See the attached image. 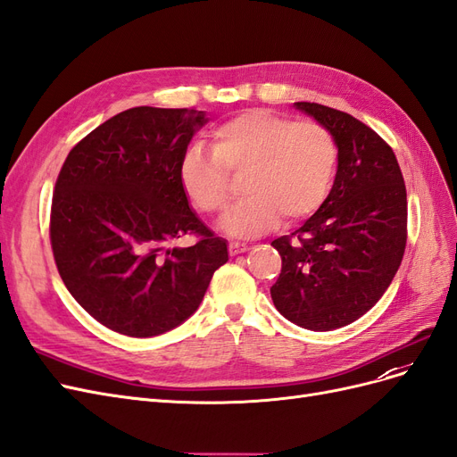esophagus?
<instances>
[{"instance_id": "obj_1", "label": "esophagus", "mask_w": 457, "mask_h": 457, "mask_svg": "<svg viewBox=\"0 0 457 457\" xmlns=\"http://www.w3.org/2000/svg\"><path fill=\"white\" fill-rule=\"evenodd\" d=\"M228 252H230V255H238V253L247 252V245L240 244V242H230L228 244Z\"/></svg>"}]
</instances>
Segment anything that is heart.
Instances as JSON below:
<instances>
[{
  "label": "heart",
  "mask_w": 457,
  "mask_h": 457,
  "mask_svg": "<svg viewBox=\"0 0 457 457\" xmlns=\"http://www.w3.org/2000/svg\"><path fill=\"white\" fill-rule=\"evenodd\" d=\"M213 152L195 145L179 162V183L200 212L219 215L228 205V175L247 171V196L227 215L223 228L234 238H253L297 220L322 205L334 183L337 146L316 121H294L269 110H245L212 133Z\"/></svg>",
  "instance_id": "obj_1"
}]
</instances>
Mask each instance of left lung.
Listing matches in <instances>:
<instances>
[{"mask_svg":"<svg viewBox=\"0 0 457 457\" xmlns=\"http://www.w3.org/2000/svg\"><path fill=\"white\" fill-rule=\"evenodd\" d=\"M294 106L334 137L337 173L305 225L270 244L282 257L270 297L289 322L329 331L358 320L391 286L406 247V187L391 146L361 120L316 103Z\"/></svg>","mask_w":457,"mask_h":457,"instance_id":"obj_1","label":"left lung"}]
</instances>
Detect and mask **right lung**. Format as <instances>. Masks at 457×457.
<instances>
[{
    "label": "right lung",
    "instance_id": "obj_1",
    "mask_svg": "<svg viewBox=\"0 0 457 457\" xmlns=\"http://www.w3.org/2000/svg\"><path fill=\"white\" fill-rule=\"evenodd\" d=\"M210 118L137 106L68 154L54 185L51 247L68 292L96 322L129 337L165 334L196 312L227 240L192 210L179 162ZM185 233L195 246L170 247Z\"/></svg>",
    "mask_w": 457,
    "mask_h": 457
}]
</instances>
